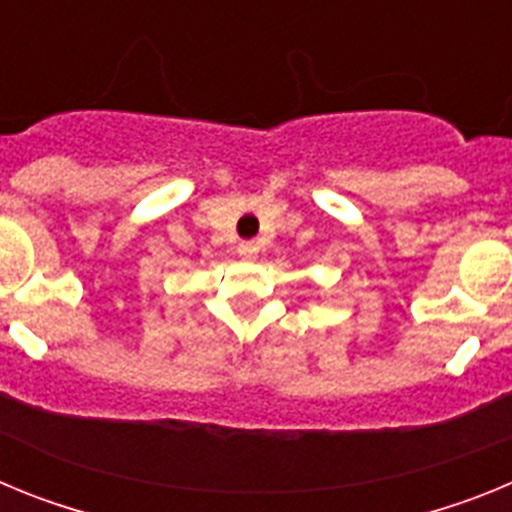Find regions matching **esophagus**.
I'll list each match as a JSON object with an SVG mask.
<instances>
[{
  "instance_id": "obj_1",
  "label": "esophagus",
  "mask_w": 512,
  "mask_h": 512,
  "mask_svg": "<svg viewBox=\"0 0 512 512\" xmlns=\"http://www.w3.org/2000/svg\"><path fill=\"white\" fill-rule=\"evenodd\" d=\"M238 256H241V259H246V261L256 259V256H259V246H256L253 241H243L241 246H238Z\"/></svg>"
}]
</instances>
